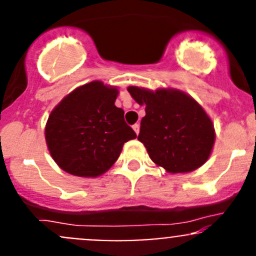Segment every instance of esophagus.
Masks as SVG:
<instances>
[{"instance_id":"esophagus-1","label":"esophagus","mask_w":256,"mask_h":256,"mask_svg":"<svg viewBox=\"0 0 256 256\" xmlns=\"http://www.w3.org/2000/svg\"><path fill=\"white\" fill-rule=\"evenodd\" d=\"M132 128L136 132V135H138V132H140V125H138V124H135V125L132 126Z\"/></svg>"}]
</instances>
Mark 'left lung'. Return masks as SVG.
I'll use <instances>...</instances> for the list:
<instances>
[{
  "mask_svg": "<svg viewBox=\"0 0 256 256\" xmlns=\"http://www.w3.org/2000/svg\"><path fill=\"white\" fill-rule=\"evenodd\" d=\"M138 105H144L138 140L150 158L168 174H187L207 162L216 141L212 118L190 95L174 89L128 86Z\"/></svg>",
  "mask_w": 256,
  "mask_h": 256,
  "instance_id": "1",
  "label": "left lung"
}]
</instances>
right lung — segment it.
<instances>
[{
    "instance_id": "add662e5",
    "label": "right lung",
    "mask_w": 256,
    "mask_h": 256,
    "mask_svg": "<svg viewBox=\"0 0 256 256\" xmlns=\"http://www.w3.org/2000/svg\"><path fill=\"white\" fill-rule=\"evenodd\" d=\"M116 86L94 80L76 88L49 114L46 142L52 158L76 177L104 174L118 158L124 144L136 134L115 105Z\"/></svg>"
}]
</instances>
